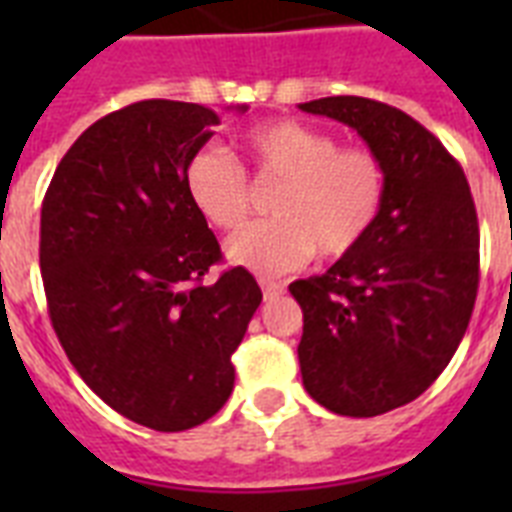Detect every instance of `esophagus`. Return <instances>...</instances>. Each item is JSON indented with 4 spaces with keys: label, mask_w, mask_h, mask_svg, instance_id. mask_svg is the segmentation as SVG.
I'll use <instances>...</instances> for the list:
<instances>
[{
    "label": "esophagus",
    "mask_w": 512,
    "mask_h": 512,
    "mask_svg": "<svg viewBox=\"0 0 512 512\" xmlns=\"http://www.w3.org/2000/svg\"><path fill=\"white\" fill-rule=\"evenodd\" d=\"M260 287H263L265 300H276L279 295H284V284L273 279H260Z\"/></svg>",
    "instance_id": "34e87169"
}]
</instances>
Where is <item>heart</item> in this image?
<instances>
[{"mask_svg": "<svg viewBox=\"0 0 512 512\" xmlns=\"http://www.w3.org/2000/svg\"><path fill=\"white\" fill-rule=\"evenodd\" d=\"M260 172L281 177L276 217L233 233L228 260L263 276L295 271L316 255L345 257L372 231L385 199V170L372 151L340 146L335 135L276 119L247 135ZM185 193L207 223L233 231L252 207L247 172L231 151L204 146L185 164Z\"/></svg>", "mask_w": 512, "mask_h": 512, "instance_id": "heart-1", "label": "heart"}]
</instances>
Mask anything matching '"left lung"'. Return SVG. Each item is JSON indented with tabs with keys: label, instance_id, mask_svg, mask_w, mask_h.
<instances>
[{
	"label": "left lung",
	"instance_id": "obj_1",
	"mask_svg": "<svg viewBox=\"0 0 512 512\" xmlns=\"http://www.w3.org/2000/svg\"><path fill=\"white\" fill-rule=\"evenodd\" d=\"M305 114L348 124L385 170L377 223L327 273L289 284L303 308L297 345L313 401L377 417L436 382L478 292V217L468 177L441 140L380 100L319 98Z\"/></svg>",
	"mask_w": 512,
	"mask_h": 512
}]
</instances>
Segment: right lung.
Masks as SVG:
<instances>
[{
	"label": "right lung",
	"instance_id": "add662e5",
	"mask_svg": "<svg viewBox=\"0 0 512 512\" xmlns=\"http://www.w3.org/2000/svg\"><path fill=\"white\" fill-rule=\"evenodd\" d=\"M217 124L199 103L119 108L76 138L42 201L39 265L68 361L111 409L162 433L223 409L263 300L241 265L204 281L223 255L185 164Z\"/></svg>",
	"mask_w": 512,
	"mask_h": 512
}]
</instances>
